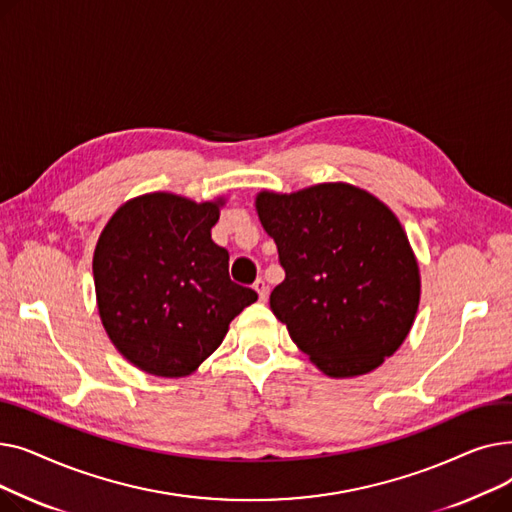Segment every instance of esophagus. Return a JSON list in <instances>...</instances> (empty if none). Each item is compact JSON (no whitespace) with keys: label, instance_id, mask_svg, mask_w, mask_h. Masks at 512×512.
Masks as SVG:
<instances>
[{"label":"esophagus","instance_id":"1","mask_svg":"<svg viewBox=\"0 0 512 512\" xmlns=\"http://www.w3.org/2000/svg\"><path fill=\"white\" fill-rule=\"evenodd\" d=\"M253 288L257 290V294H259V299H261V301H265V299H267V284H265V280H263V278H257V280H255V284H253Z\"/></svg>","mask_w":512,"mask_h":512}]
</instances>
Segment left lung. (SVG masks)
Listing matches in <instances>:
<instances>
[{
	"instance_id": "obj_1",
	"label": "left lung",
	"mask_w": 512,
	"mask_h": 512,
	"mask_svg": "<svg viewBox=\"0 0 512 512\" xmlns=\"http://www.w3.org/2000/svg\"><path fill=\"white\" fill-rule=\"evenodd\" d=\"M286 278L270 294L290 338L330 378L380 367L419 307V265L396 215L363 188L315 184L255 201Z\"/></svg>"
}]
</instances>
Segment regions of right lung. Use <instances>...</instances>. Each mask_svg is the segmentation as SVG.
Wrapping results in <instances>:
<instances>
[{
    "instance_id": "right-lung-1",
    "label": "right lung",
    "mask_w": 512,
    "mask_h": 512,
    "mask_svg": "<svg viewBox=\"0 0 512 512\" xmlns=\"http://www.w3.org/2000/svg\"><path fill=\"white\" fill-rule=\"evenodd\" d=\"M222 203L149 193L124 203L97 240L101 324L145 373H193L222 344L230 321L257 301L253 288L230 280V255L211 240Z\"/></svg>"
}]
</instances>
